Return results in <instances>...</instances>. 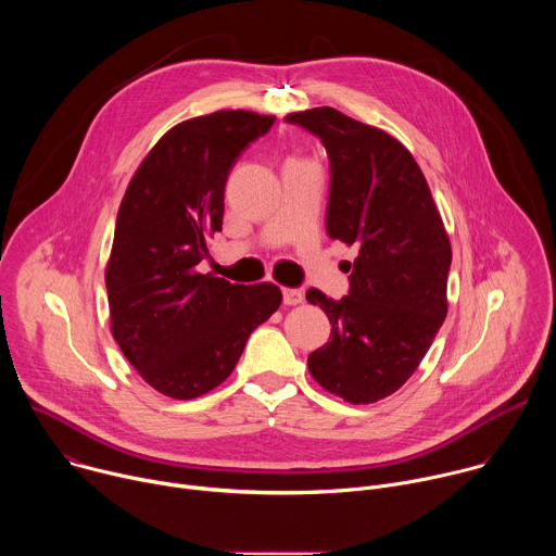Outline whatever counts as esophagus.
<instances>
[{
  "label": "esophagus",
  "instance_id": "obj_1",
  "mask_svg": "<svg viewBox=\"0 0 556 556\" xmlns=\"http://www.w3.org/2000/svg\"><path fill=\"white\" fill-rule=\"evenodd\" d=\"M303 290L301 288H283V303L286 305H296L303 303Z\"/></svg>",
  "mask_w": 556,
  "mask_h": 556
}]
</instances>
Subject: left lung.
<instances>
[{
	"mask_svg": "<svg viewBox=\"0 0 556 556\" xmlns=\"http://www.w3.org/2000/svg\"><path fill=\"white\" fill-rule=\"evenodd\" d=\"M330 155L328 235L358 249L350 294L305 299L330 319V341L307 356L312 378L352 405L399 391L446 316L451 242L412 151L387 131L334 108L286 116Z\"/></svg>",
	"mask_w": 556,
	"mask_h": 556,
	"instance_id": "8db88e82",
	"label": "left lung"
}]
</instances>
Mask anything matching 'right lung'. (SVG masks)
<instances>
[{"mask_svg": "<svg viewBox=\"0 0 556 556\" xmlns=\"http://www.w3.org/2000/svg\"><path fill=\"white\" fill-rule=\"evenodd\" d=\"M273 123L247 110L182 121L151 147L123 195L105 268L112 337L169 399L191 401L222 384L251 332L281 305L275 283L198 270L222 230L235 161Z\"/></svg>", "mask_w": 556, "mask_h": 556, "instance_id": "right-lung-1", "label": "right lung"}]
</instances>
